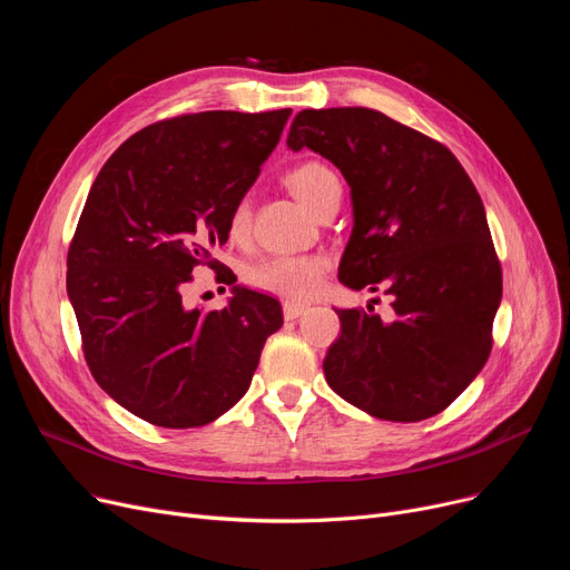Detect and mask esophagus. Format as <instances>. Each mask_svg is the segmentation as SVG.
Masks as SVG:
<instances>
[{
    "label": "esophagus",
    "instance_id": "obj_1",
    "mask_svg": "<svg viewBox=\"0 0 570 570\" xmlns=\"http://www.w3.org/2000/svg\"><path fill=\"white\" fill-rule=\"evenodd\" d=\"M307 309H309L307 305L286 301V303H284V318H286V321H293V318H297V316H303Z\"/></svg>",
    "mask_w": 570,
    "mask_h": 570
}]
</instances>
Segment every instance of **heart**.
<instances>
[{"label":"heart","mask_w":570,"mask_h":570,"mask_svg":"<svg viewBox=\"0 0 570 570\" xmlns=\"http://www.w3.org/2000/svg\"><path fill=\"white\" fill-rule=\"evenodd\" d=\"M288 189L301 198L312 213L321 200L340 187V177L318 161H305L286 175ZM249 203L239 200L228 217L230 237H243L249 228ZM325 263L318 256H273L247 269V282L261 291L288 297H309L321 286Z\"/></svg>","instance_id":"1"}]
</instances>
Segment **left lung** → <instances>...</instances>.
I'll list each match as a JSON object with an SVG mask.
<instances>
[{"label": "left lung", "mask_w": 570, "mask_h": 570, "mask_svg": "<svg viewBox=\"0 0 570 570\" xmlns=\"http://www.w3.org/2000/svg\"><path fill=\"white\" fill-rule=\"evenodd\" d=\"M286 145L325 157L351 187L340 282L393 295L391 321L337 309L327 385L381 421L441 413L488 363L501 303L481 196L451 149L379 110H301Z\"/></svg>", "instance_id": "left-lung-1"}]
</instances>
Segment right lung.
<instances>
[{"mask_svg": "<svg viewBox=\"0 0 570 570\" xmlns=\"http://www.w3.org/2000/svg\"><path fill=\"white\" fill-rule=\"evenodd\" d=\"M288 115L207 110L149 125L89 189L67 258L85 361L119 406L157 428L217 421L249 391L265 340L284 323L275 297L245 286L215 312L187 307L183 293L228 239L233 207Z\"/></svg>", "mask_w": 570, "mask_h": 570, "instance_id": "right-lung-1", "label": "right lung"}]
</instances>
